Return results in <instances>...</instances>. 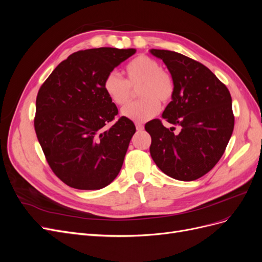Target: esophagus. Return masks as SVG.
<instances>
[{
    "instance_id": "obj_1",
    "label": "esophagus",
    "mask_w": 262,
    "mask_h": 262,
    "mask_svg": "<svg viewBox=\"0 0 262 262\" xmlns=\"http://www.w3.org/2000/svg\"><path fill=\"white\" fill-rule=\"evenodd\" d=\"M136 128H137V130H138V131H142V130L144 129V126H143V124L137 123V124H136Z\"/></svg>"
}]
</instances>
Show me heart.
Instances as JSON below:
<instances>
[{
	"instance_id": "b5f03b06",
	"label": "heart",
	"mask_w": 262,
	"mask_h": 262,
	"mask_svg": "<svg viewBox=\"0 0 262 262\" xmlns=\"http://www.w3.org/2000/svg\"><path fill=\"white\" fill-rule=\"evenodd\" d=\"M126 81L117 72H110L104 81V91L114 104L122 106L131 96V87L137 89L139 97L137 102L126 105L121 110V116L134 122H144L154 117L160 110V102L167 104L172 98L175 86L170 74L162 69L160 62L139 55L125 67Z\"/></svg>"
}]
</instances>
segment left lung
<instances>
[{
  "label": "left lung",
  "instance_id": "obj_1",
  "mask_svg": "<svg viewBox=\"0 0 262 262\" xmlns=\"http://www.w3.org/2000/svg\"><path fill=\"white\" fill-rule=\"evenodd\" d=\"M149 52L163 60L175 86L162 117L181 128L179 133H173L175 128H166L160 119L147 122L145 130L152 138L150 156L167 176L195 180L216 165L232 137L231 94L200 62L175 51L150 49Z\"/></svg>",
  "mask_w": 262,
  "mask_h": 262
}]
</instances>
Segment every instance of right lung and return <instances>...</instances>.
<instances>
[{"label":"right lung","mask_w":262,"mask_h":262,"mask_svg":"<svg viewBox=\"0 0 262 262\" xmlns=\"http://www.w3.org/2000/svg\"><path fill=\"white\" fill-rule=\"evenodd\" d=\"M136 49L74 52L53 70L36 99L35 130L53 172L80 190L108 186L120 171L136 125L104 91L106 76Z\"/></svg>","instance_id":"obj_1"}]
</instances>
